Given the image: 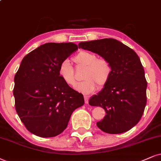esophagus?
Returning a JSON list of instances; mask_svg holds the SVG:
<instances>
[{
  "instance_id": "esophagus-1",
  "label": "esophagus",
  "mask_w": 161,
  "mask_h": 161,
  "mask_svg": "<svg viewBox=\"0 0 161 161\" xmlns=\"http://www.w3.org/2000/svg\"><path fill=\"white\" fill-rule=\"evenodd\" d=\"M84 99H85V103H86V104H89V98H87V96H84Z\"/></svg>"
}]
</instances>
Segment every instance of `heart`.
<instances>
[{
  "instance_id": "b5f03b06",
  "label": "heart",
  "mask_w": 161,
  "mask_h": 161,
  "mask_svg": "<svg viewBox=\"0 0 161 161\" xmlns=\"http://www.w3.org/2000/svg\"><path fill=\"white\" fill-rule=\"evenodd\" d=\"M77 68H84L82 79L77 89L84 94H90L96 90L97 85L102 88L108 84L112 75V65L107 59L98 58L91 51H80L73 57ZM59 77L69 86L75 87L76 78L73 66L68 59H64L58 67Z\"/></svg>"
}]
</instances>
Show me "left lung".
I'll return each mask as SVG.
<instances>
[{"mask_svg": "<svg viewBox=\"0 0 161 161\" xmlns=\"http://www.w3.org/2000/svg\"><path fill=\"white\" fill-rule=\"evenodd\" d=\"M80 47L98 53L112 65L109 82L89 102L92 106L102 107L106 112L97 126L108 134L128 131L140 122L147 102V81L138 55L111 38L82 42Z\"/></svg>", "mask_w": 161, "mask_h": 161, "instance_id": "obj_1", "label": "left lung"}]
</instances>
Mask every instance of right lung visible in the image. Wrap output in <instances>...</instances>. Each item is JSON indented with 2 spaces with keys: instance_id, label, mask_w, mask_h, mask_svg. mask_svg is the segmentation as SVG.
<instances>
[{
  "instance_id": "1",
  "label": "right lung",
  "mask_w": 161,
  "mask_h": 161,
  "mask_svg": "<svg viewBox=\"0 0 161 161\" xmlns=\"http://www.w3.org/2000/svg\"><path fill=\"white\" fill-rule=\"evenodd\" d=\"M75 43L49 42L24 57L15 75L13 95L20 119L30 132L52 137L66 128L71 114L84 105L81 93L59 77V63L77 50Z\"/></svg>"
}]
</instances>
